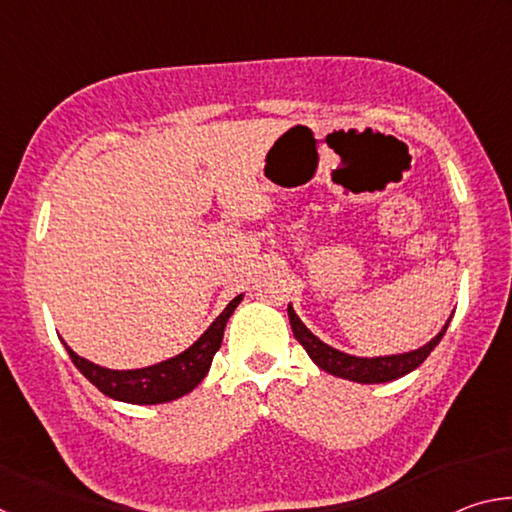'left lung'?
<instances>
[{
  "label": "left lung",
  "mask_w": 512,
  "mask_h": 512,
  "mask_svg": "<svg viewBox=\"0 0 512 512\" xmlns=\"http://www.w3.org/2000/svg\"><path fill=\"white\" fill-rule=\"evenodd\" d=\"M287 311H289L293 336H296L298 343L307 350L311 361H314L320 370L329 372V375L357 381V384H384V381H393V379L409 375V372L418 368L420 363L429 357L431 350L440 343V339H443L447 332L449 320H452L449 318L445 327L440 329V332L433 336L427 345H422V348H418V350L368 359V357H352V354H345L341 350L332 348V345L323 343L318 336L309 332L307 325L302 323L291 305Z\"/></svg>",
  "instance_id": "8db88e82"
}]
</instances>
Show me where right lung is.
I'll return each instance as SVG.
<instances>
[{"instance_id":"add662e5","label":"right lung","mask_w":512,"mask_h":512,"mask_svg":"<svg viewBox=\"0 0 512 512\" xmlns=\"http://www.w3.org/2000/svg\"><path fill=\"white\" fill-rule=\"evenodd\" d=\"M241 298L244 296L230 300V305L214 318V323L205 329L201 339L194 345H189L185 352H180L167 361L155 363V366L149 368L110 370L79 357L65 341L63 345L69 359L74 361V366L79 368L83 372V377L88 379L90 384L97 386L103 395L128 404H164L192 393L205 379L216 350L221 348L225 323H228L232 311L237 309Z\"/></svg>"}]
</instances>
